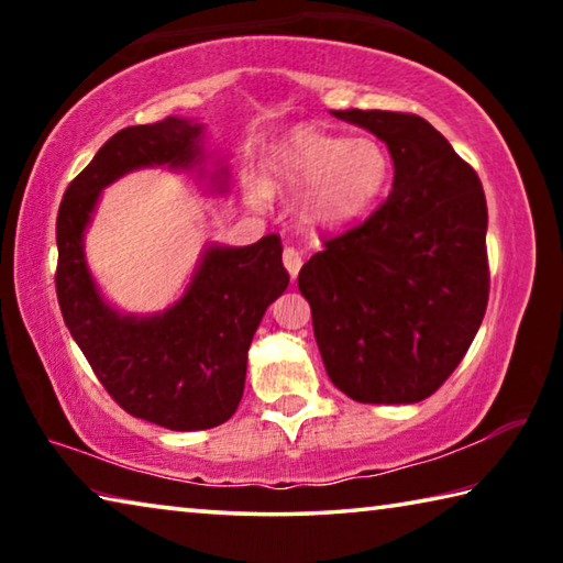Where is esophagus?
<instances>
[{
	"instance_id": "esophagus-1",
	"label": "esophagus",
	"mask_w": 563,
	"mask_h": 563,
	"mask_svg": "<svg viewBox=\"0 0 563 563\" xmlns=\"http://www.w3.org/2000/svg\"><path fill=\"white\" fill-rule=\"evenodd\" d=\"M283 265H285V271L290 273V278H295V275L300 273L302 255L295 251V247H285V251H283Z\"/></svg>"
}]
</instances>
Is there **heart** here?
Segmentation results:
<instances>
[{"instance_id": "obj_1", "label": "heart", "mask_w": 563, "mask_h": 563, "mask_svg": "<svg viewBox=\"0 0 563 563\" xmlns=\"http://www.w3.org/2000/svg\"><path fill=\"white\" fill-rule=\"evenodd\" d=\"M387 176L389 156L375 139H342L298 126L273 146L265 186L290 194L305 190L302 221L318 231H330L365 213L383 194ZM268 188L247 190L251 203H268Z\"/></svg>"}]
</instances>
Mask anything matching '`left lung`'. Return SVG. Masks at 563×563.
Masks as SVG:
<instances>
[{
  "instance_id": "obj_1",
  "label": "left lung",
  "mask_w": 563,
  "mask_h": 563,
  "mask_svg": "<svg viewBox=\"0 0 563 563\" xmlns=\"http://www.w3.org/2000/svg\"><path fill=\"white\" fill-rule=\"evenodd\" d=\"M385 141L387 201L328 238L298 288L332 385L355 402L412 405L442 387L489 300L487 198L474 168L415 113L332 111Z\"/></svg>"
}]
</instances>
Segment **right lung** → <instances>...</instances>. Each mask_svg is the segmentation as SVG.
<instances>
[{
  "label": "right lung",
  "mask_w": 563,
  "mask_h": 563,
  "mask_svg": "<svg viewBox=\"0 0 563 563\" xmlns=\"http://www.w3.org/2000/svg\"><path fill=\"white\" fill-rule=\"evenodd\" d=\"M203 123L168 117L121 129L76 176L56 216V298L66 328L99 383L126 409L176 432L211 430L243 397L247 347L288 288L280 235L243 247L208 245L184 295L156 316H123L103 300L84 255L101 190L136 168L203 164ZM216 188L228 190V168Z\"/></svg>",
  "instance_id": "1"
}]
</instances>
